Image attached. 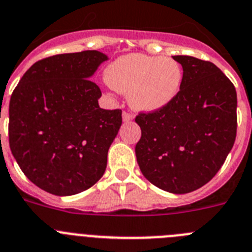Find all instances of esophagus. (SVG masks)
Segmentation results:
<instances>
[{
  "mask_svg": "<svg viewBox=\"0 0 252 252\" xmlns=\"http://www.w3.org/2000/svg\"><path fill=\"white\" fill-rule=\"evenodd\" d=\"M132 119H133L132 114H130V112H126V111H124V112H122V120H124L125 122H130Z\"/></svg>",
  "mask_w": 252,
  "mask_h": 252,
  "instance_id": "esophagus-1",
  "label": "esophagus"
}]
</instances>
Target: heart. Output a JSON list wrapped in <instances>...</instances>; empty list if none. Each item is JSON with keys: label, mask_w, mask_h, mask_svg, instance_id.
<instances>
[{"label": "heart", "mask_w": 252, "mask_h": 252, "mask_svg": "<svg viewBox=\"0 0 252 252\" xmlns=\"http://www.w3.org/2000/svg\"><path fill=\"white\" fill-rule=\"evenodd\" d=\"M182 78L184 71L176 60L145 54L125 55L105 70L108 86L127 94L130 105L144 112L170 105L179 94Z\"/></svg>", "instance_id": "1"}]
</instances>
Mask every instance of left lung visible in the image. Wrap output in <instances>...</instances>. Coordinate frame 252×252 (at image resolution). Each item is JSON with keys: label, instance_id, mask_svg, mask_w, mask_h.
I'll return each instance as SVG.
<instances>
[{"label": "left lung", "instance_id": "1", "mask_svg": "<svg viewBox=\"0 0 252 252\" xmlns=\"http://www.w3.org/2000/svg\"><path fill=\"white\" fill-rule=\"evenodd\" d=\"M184 70L177 97L154 112H140L136 144L144 176L158 189L188 193L218 174L236 138L234 84L210 61L172 56Z\"/></svg>", "mask_w": 252, "mask_h": 252}]
</instances>
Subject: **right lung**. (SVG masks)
<instances>
[{
	"mask_svg": "<svg viewBox=\"0 0 252 252\" xmlns=\"http://www.w3.org/2000/svg\"><path fill=\"white\" fill-rule=\"evenodd\" d=\"M106 60L94 50L46 57L13 90L11 152L27 179L47 192H82L105 172L108 149L122 124L120 108L98 106L102 94L91 80Z\"/></svg>",
	"mask_w": 252,
	"mask_h": 252,
	"instance_id": "add662e5",
	"label": "right lung"
}]
</instances>
